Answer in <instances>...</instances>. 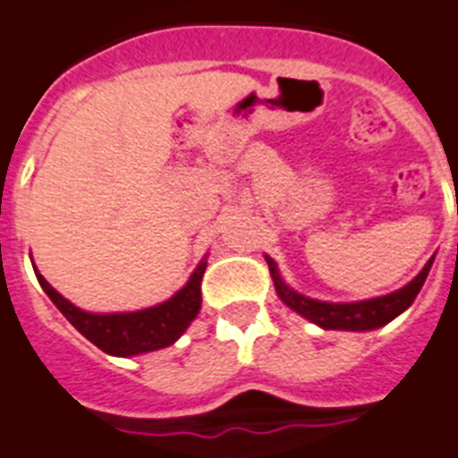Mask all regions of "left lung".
Here are the masks:
<instances>
[{"label": "left lung", "instance_id": "left-lung-1", "mask_svg": "<svg viewBox=\"0 0 458 458\" xmlns=\"http://www.w3.org/2000/svg\"><path fill=\"white\" fill-rule=\"evenodd\" d=\"M270 265V275L275 279V288L279 298L286 302L291 310H295L298 314H302L305 318H310L312 324L321 326L326 330H372L379 328V326L389 324L401 312H405L407 307L412 305L417 293L424 286L428 270H431L433 259L424 265V270L414 276L412 282L403 286L401 291L395 293L382 295V298H372V301L363 302H321L312 301V298H305V295L295 293L286 284L282 282V276L276 272V263L272 259H267Z\"/></svg>", "mask_w": 458, "mask_h": 458}]
</instances>
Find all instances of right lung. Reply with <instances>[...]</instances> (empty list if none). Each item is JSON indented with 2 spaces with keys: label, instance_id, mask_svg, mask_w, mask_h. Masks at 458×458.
<instances>
[{
  "label": "right lung",
  "instance_id": "1",
  "mask_svg": "<svg viewBox=\"0 0 458 458\" xmlns=\"http://www.w3.org/2000/svg\"><path fill=\"white\" fill-rule=\"evenodd\" d=\"M207 270V260L198 265V270L191 275L186 286L163 305L140 310V312L125 314H90L74 307L63 295L57 293L51 284L37 272L41 288L55 307L67 317V321L79 330L81 335L90 340L95 347L111 356H137V353L156 352V349L170 347L183 330L191 326L202 305V275Z\"/></svg>",
  "mask_w": 458,
  "mask_h": 458
}]
</instances>
